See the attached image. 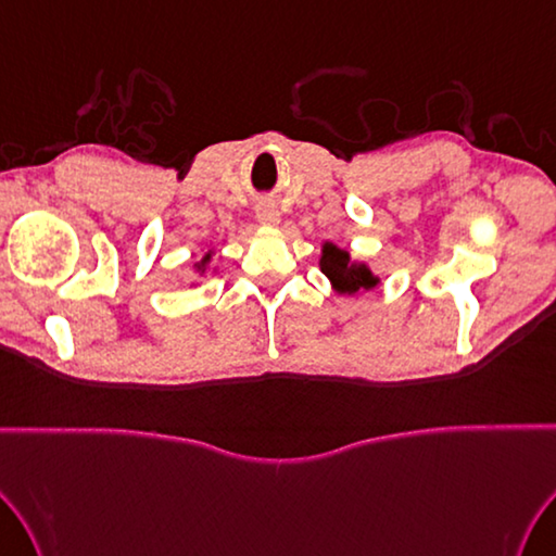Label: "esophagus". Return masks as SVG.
I'll return each mask as SVG.
<instances>
[{
	"mask_svg": "<svg viewBox=\"0 0 556 556\" xmlns=\"http://www.w3.org/2000/svg\"><path fill=\"white\" fill-rule=\"evenodd\" d=\"M257 222L263 226H277L279 224V212L275 204H260L257 206Z\"/></svg>",
	"mask_w": 556,
	"mask_h": 556,
	"instance_id": "34e87169",
	"label": "esophagus"
}]
</instances>
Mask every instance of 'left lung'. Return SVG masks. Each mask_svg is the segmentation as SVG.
I'll use <instances>...</instances> for the list:
<instances>
[{"instance_id": "1", "label": "left lung", "mask_w": 556, "mask_h": 556, "mask_svg": "<svg viewBox=\"0 0 556 556\" xmlns=\"http://www.w3.org/2000/svg\"><path fill=\"white\" fill-rule=\"evenodd\" d=\"M318 267L328 277L332 291L340 296H354L358 291H371L380 285V277L371 267L352 260L350 250L334 245L332 241H323Z\"/></svg>"}]
</instances>
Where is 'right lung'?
Wrapping results in <instances>:
<instances>
[{
	"instance_id": "right-lung-1",
	"label": "right lung",
	"mask_w": 556,
	"mask_h": 556,
	"mask_svg": "<svg viewBox=\"0 0 556 556\" xmlns=\"http://www.w3.org/2000/svg\"><path fill=\"white\" fill-rule=\"evenodd\" d=\"M214 253H216V250H214V248H210V250H206V253H204V255L198 260V263L192 265V267H194V271H198V277H206V275H210V269H212V260H214ZM212 271H216V267H214ZM190 287H198V281H192Z\"/></svg>"
}]
</instances>
